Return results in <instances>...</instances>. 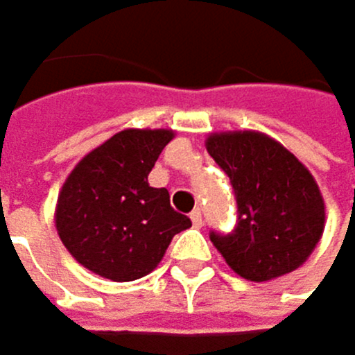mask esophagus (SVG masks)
Masks as SVG:
<instances>
[{"label":"esophagus","instance_id":"esophagus-1","mask_svg":"<svg viewBox=\"0 0 355 355\" xmlns=\"http://www.w3.org/2000/svg\"><path fill=\"white\" fill-rule=\"evenodd\" d=\"M189 218H191V224H193L196 228H200V226H202V211H200V209H193Z\"/></svg>","mask_w":355,"mask_h":355}]
</instances>
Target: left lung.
<instances>
[{"instance_id":"left-lung-1","label":"left lung","mask_w":355,"mask_h":355,"mask_svg":"<svg viewBox=\"0 0 355 355\" xmlns=\"http://www.w3.org/2000/svg\"><path fill=\"white\" fill-rule=\"evenodd\" d=\"M207 150L230 179L237 222L209 237L235 272L265 282L297 269L321 239L319 187L284 146L257 131L216 133Z\"/></svg>"}]
</instances>
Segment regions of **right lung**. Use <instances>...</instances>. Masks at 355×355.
I'll use <instances>...</instances> for the list:
<instances>
[{
  "instance_id": "1",
  "label": "right lung",
  "mask_w": 355,
  "mask_h": 355,
  "mask_svg": "<svg viewBox=\"0 0 355 355\" xmlns=\"http://www.w3.org/2000/svg\"><path fill=\"white\" fill-rule=\"evenodd\" d=\"M168 129H127L88 153L69 174L55 209L62 243L90 272L114 282L150 274L191 220L174 211L148 174L172 139Z\"/></svg>"
}]
</instances>
